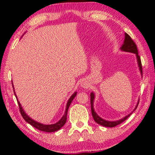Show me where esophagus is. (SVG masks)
Instances as JSON below:
<instances>
[{
  "instance_id": "esophagus-1",
  "label": "esophagus",
  "mask_w": 155,
  "mask_h": 155,
  "mask_svg": "<svg viewBox=\"0 0 155 155\" xmlns=\"http://www.w3.org/2000/svg\"><path fill=\"white\" fill-rule=\"evenodd\" d=\"M81 86H82L84 88H87L88 86H89V83L86 81H83V82L81 83Z\"/></svg>"
}]
</instances>
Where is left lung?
<instances>
[{
    "mask_svg": "<svg viewBox=\"0 0 155 155\" xmlns=\"http://www.w3.org/2000/svg\"><path fill=\"white\" fill-rule=\"evenodd\" d=\"M120 49L122 51H127V52H131V53H134L136 55V58H137V62H138V67H139V70L140 74H142V65H141V61H140V56L138 55V49H137L136 44H135V42L132 40V38H130V36L127 34V33H124V43L122 44V47H120ZM94 99H95V94L94 92H91L90 94V103H91V111H92V117H93L94 120L97 122V124H101V125L104 126V127H114L115 126L118 125L123 122L124 121H125L127 120L128 117L130 116L131 114L133 113V111L131 112L130 114H129L128 115L125 116L123 118H122L121 120H117V121H107L106 120H104L101 117H100L98 115L96 114V112L95 111V109H94L93 107V103H94ZM139 102V101H138ZM138 102L137 104L136 108L135 109L133 110V111L136 109L137 106L138 105Z\"/></svg>",
    "mask_w": 155,
    "mask_h": 155,
    "instance_id": "left-lung-1",
    "label": "left lung"
}]
</instances>
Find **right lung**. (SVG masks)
I'll use <instances>...</instances> for the list:
<instances>
[{
  "instance_id": "obj_1",
  "label": "right lung",
  "mask_w": 155,
  "mask_h": 155,
  "mask_svg": "<svg viewBox=\"0 0 155 155\" xmlns=\"http://www.w3.org/2000/svg\"><path fill=\"white\" fill-rule=\"evenodd\" d=\"M14 91H15V90H14ZM76 93H77L76 92H74V93L71 96V97L69 98V100L68 101L67 104H66V108H65V114H64L63 117H62V118L60 119V120L58 121V122H56V123H54V124H44L40 123V122H36V121L33 120V119H31V117L28 116L25 112V111L23 110V108L22 107V106H21L20 103L19 102L18 99H17V102H18L19 111H20L21 115H22L23 119H24V120H25L28 123L31 124L32 126H33V127H35L36 129L39 130H41V131H44V132H47V133H52V132H55V131H58V130H60L62 127H63L64 124H65V122H66V120H67L68 110V108H69V106H70L71 104L72 101L74 100V97H76ZM15 95H16L15 92ZM16 97H17V95H16Z\"/></svg>"
}]
</instances>
